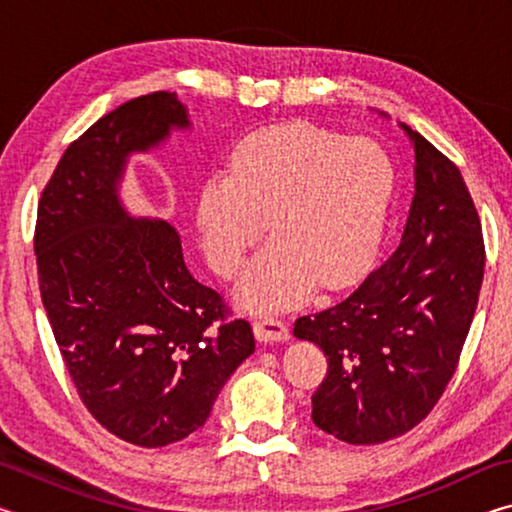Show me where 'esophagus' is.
<instances>
[{"mask_svg":"<svg viewBox=\"0 0 512 512\" xmlns=\"http://www.w3.org/2000/svg\"><path fill=\"white\" fill-rule=\"evenodd\" d=\"M253 329H255L257 341H262V343H287L289 341L287 325H284L282 320H277V318L255 320Z\"/></svg>","mask_w":512,"mask_h":512,"instance_id":"obj_1","label":"esophagus"}]
</instances>
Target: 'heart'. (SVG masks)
Wrapping results in <instances>:
<instances>
[{"label": "heart", "mask_w": 512, "mask_h": 512, "mask_svg": "<svg viewBox=\"0 0 512 512\" xmlns=\"http://www.w3.org/2000/svg\"><path fill=\"white\" fill-rule=\"evenodd\" d=\"M391 183V162L368 140L302 121L262 128L237 144L230 171L198 187V244L214 273L235 277L268 221L273 241L253 259L237 300L253 311L296 307L314 287L343 289L363 271Z\"/></svg>", "instance_id": "heart-1"}]
</instances>
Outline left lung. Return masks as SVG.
Listing matches in <instances>:
<instances>
[{
  "mask_svg": "<svg viewBox=\"0 0 512 512\" xmlns=\"http://www.w3.org/2000/svg\"><path fill=\"white\" fill-rule=\"evenodd\" d=\"M400 126L415 151L400 246L339 305L293 327L327 357L311 420L350 445L386 443L427 418L454 375L483 282L481 221L461 171Z\"/></svg>",
  "mask_w": 512,
  "mask_h": 512,
  "instance_id": "obj_1",
  "label": "left lung"
}]
</instances>
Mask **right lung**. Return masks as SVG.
I'll return each mask as SVG.
<instances>
[{
	"instance_id": "obj_1",
	"label": "right lung",
	"mask_w": 512,
	"mask_h": 512,
	"mask_svg": "<svg viewBox=\"0 0 512 512\" xmlns=\"http://www.w3.org/2000/svg\"><path fill=\"white\" fill-rule=\"evenodd\" d=\"M189 126L176 92L124 103L67 146L38 205L40 296L69 377L101 427L140 447L201 429L255 352L246 320H225L189 273L176 228L119 196L128 158Z\"/></svg>"
}]
</instances>
